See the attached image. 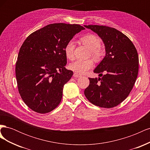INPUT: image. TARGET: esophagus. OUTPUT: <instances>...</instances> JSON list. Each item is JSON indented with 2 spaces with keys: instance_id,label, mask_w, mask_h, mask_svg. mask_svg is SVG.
<instances>
[{
  "instance_id": "34e87169",
  "label": "esophagus",
  "mask_w": 150,
  "mask_h": 150,
  "mask_svg": "<svg viewBox=\"0 0 150 150\" xmlns=\"http://www.w3.org/2000/svg\"><path fill=\"white\" fill-rule=\"evenodd\" d=\"M73 77H74V78H80L81 75L77 74V73H76V72H75V73L73 74Z\"/></svg>"
}]
</instances>
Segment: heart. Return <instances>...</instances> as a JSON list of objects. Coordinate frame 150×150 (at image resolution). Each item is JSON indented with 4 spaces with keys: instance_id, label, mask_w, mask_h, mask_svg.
Listing matches in <instances>:
<instances>
[{
    "instance_id": "b5f03b06",
    "label": "heart",
    "mask_w": 150,
    "mask_h": 150,
    "mask_svg": "<svg viewBox=\"0 0 150 150\" xmlns=\"http://www.w3.org/2000/svg\"><path fill=\"white\" fill-rule=\"evenodd\" d=\"M81 42L90 49V53L96 59H100L103 55V50L99 47L101 40L98 36L89 34L82 37ZM74 43L72 40L68 42L64 47L66 56L70 60L74 58ZM93 66V61L91 59L76 60L69 65V68L78 74H84Z\"/></svg>"
}]
</instances>
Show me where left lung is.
<instances>
[{
	"mask_svg": "<svg viewBox=\"0 0 150 150\" xmlns=\"http://www.w3.org/2000/svg\"><path fill=\"white\" fill-rule=\"evenodd\" d=\"M84 27L101 38L106 50L105 57L94 70L102 78H89V85L85 89L84 95L97 106L115 107L128 96L137 78V49L126 35L115 28L98 25Z\"/></svg>",
	"mask_w": 150,
	"mask_h": 150,
	"instance_id": "obj_1",
	"label": "left lung"
}]
</instances>
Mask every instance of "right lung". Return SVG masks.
<instances>
[{"mask_svg":"<svg viewBox=\"0 0 150 150\" xmlns=\"http://www.w3.org/2000/svg\"><path fill=\"white\" fill-rule=\"evenodd\" d=\"M83 29L78 24H49L30 34L22 44L16 76L21 97L33 111L44 114L61 103L64 85L73 75L65 67L64 47Z\"/></svg>","mask_w":150,"mask_h":150,"instance_id":"obj_1","label":"right lung"}]
</instances>
